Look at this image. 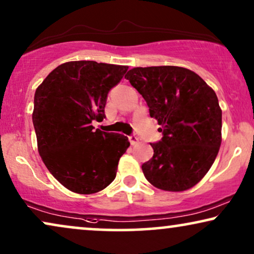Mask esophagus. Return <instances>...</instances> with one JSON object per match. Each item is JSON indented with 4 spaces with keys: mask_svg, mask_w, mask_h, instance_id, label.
<instances>
[{
    "mask_svg": "<svg viewBox=\"0 0 254 254\" xmlns=\"http://www.w3.org/2000/svg\"><path fill=\"white\" fill-rule=\"evenodd\" d=\"M129 141L131 145H136L137 141H138V138L134 136V134H131V136H129Z\"/></svg>",
    "mask_w": 254,
    "mask_h": 254,
    "instance_id": "esophagus-1",
    "label": "esophagus"
}]
</instances>
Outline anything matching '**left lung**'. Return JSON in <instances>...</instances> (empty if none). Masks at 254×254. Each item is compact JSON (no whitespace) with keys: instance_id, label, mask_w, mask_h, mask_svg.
Returning a JSON list of instances; mask_svg holds the SVG:
<instances>
[{"instance_id":"obj_1","label":"left lung","mask_w":254,"mask_h":254,"mask_svg":"<svg viewBox=\"0 0 254 254\" xmlns=\"http://www.w3.org/2000/svg\"><path fill=\"white\" fill-rule=\"evenodd\" d=\"M158 121L161 140L141 165L146 180L162 190L191 188L210 170L222 141V110L216 93L190 69L136 67L125 75Z\"/></svg>"}]
</instances>
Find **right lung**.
I'll return each instance as SVG.
<instances>
[{
	"mask_svg": "<svg viewBox=\"0 0 254 254\" xmlns=\"http://www.w3.org/2000/svg\"><path fill=\"white\" fill-rule=\"evenodd\" d=\"M127 66L69 62L53 69L37 88L32 122L38 151L50 173L69 190L94 194L116 178L127 137L93 127L102 122L108 93Z\"/></svg>",
	"mask_w": 254,
	"mask_h": 254,
	"instance_id": "obj_1",
	"label": "right lung"
}]
</instances>
